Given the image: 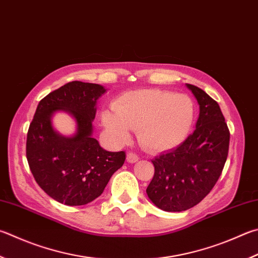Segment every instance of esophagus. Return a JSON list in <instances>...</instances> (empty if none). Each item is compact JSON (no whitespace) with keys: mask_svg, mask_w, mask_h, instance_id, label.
<instances>
[{"mask_svg":"<svg viewBox=\"0 0 258 258\" xmlns=\"http://www.w3.org/2000/svg\"><path fill=\"white\" fill-rule=\"evenodd\" d=\"M126 159H127V161L133 163V162H137L139 160V156L135 152H128L127 153V157H126Z\"/></svg>","mask_w":258,"mask_h":258,"instance_id":"esophagus-1","label":"esophagus"}]
</instances>
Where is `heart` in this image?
Segmentation results:
<instances>
[{"label": "heart", "mask_w": 258, "mask_h": 258, "mask_svg": "<svg viewBox=\"0 0 258 258\" xmlns=\"http://www.w3.org/2000/svg\"><path fill=\"white\" fill-rule=\"evenodd\" d=\"M114 111L105 110L101 120L117 143L130 139V128L138 130L144 149L151 152L171 150L185 141L195 119V105L188 96L160 89H142L120 95Z\"/></svg>", "instance_id": "1"}]
</instances>
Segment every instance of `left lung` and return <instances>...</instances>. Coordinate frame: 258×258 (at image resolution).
<instances>
[{"label":"left lung","mask_w":258,"mask_h":258,"mask_svg":"<svg viewBox=\"0 0 258 258\" xmlns=\"http://www.w3.org/2000/svg\"><path fill=\"white\" fill-rule=\"evenodd\" d=\"M198 99L196 128L179 147L153 159L154 175L147 188L159 209L180 212L207 196L226 163L230 132L220 106L202 89L187 84Z\"/></svg>","instance_id":"1"}]
</instances>
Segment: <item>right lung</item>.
<instances>
[{
    "label": "right lung",
    "instance_id": "obj_1",
    "mask_svg": "<svg viewBox=\"0 0 258 258\" xmlns=\"http://www.w3.org/2000/svg\"><path fill=\"white\" fill-rule=\"evenodd\" d=\"M105 92L96 83L69 82L39 101L29 125L26 156L31 174L46 194L62 204L92 202L125 161L124 151H106L92 138L96 104ZM59 109L77 120L78 131L72 138L57 135L51 126V115Z\"/></svg>",
    "mask_w": 258,
    "mask_h": 258
}]
</instances>
